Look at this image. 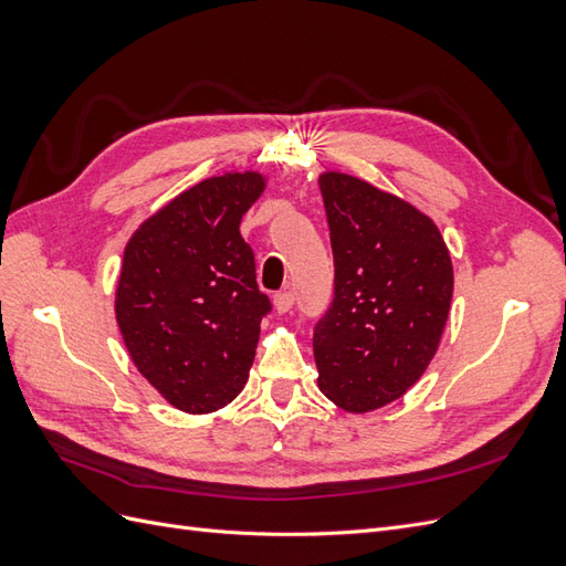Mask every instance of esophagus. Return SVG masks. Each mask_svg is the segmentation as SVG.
<instances>
[{"label": "esophagus", "instance_id": "obj_1", "mask_svg": "<svg viewBox=\"0 0 566 566\" xmlns=\"http://www.w3.org/2000/svg\"><path fill=\"white\" fill-rule=\"evenodd\" d=\"M293 304H295V297H293V293H279V295H273V310H276L279 314H287L290 310H293Z\"/></svg>", "mask_w": 566, "mask_h": 566}]
</instances>
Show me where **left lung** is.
I'll return each instance as SVG.
<instances>
[{
	"instance_id": "left-lung-1",
	"label": "left lung",
	"mask_w": 566,
	"mask_h": 566,
	"mask_svg": "<svg viewBox=\"0 0 566 566\" xmlns=\"http://www.w3.org/2000/svg\"><path fill=\"white\" fill-rule=\"evenodd\" d=\"M318 186L335 260V297L314 328L318 389L347 413H370L403 397L434 358L451 254L408 200L337 169Z\"/></svg>"
}]
</instances>
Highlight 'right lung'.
Wrapping results in <instances>:
<instances>
[{
	"instance_id": "add662e5",
	"label": "right lung",
	"mask_w": 566,
	"mask_h": 566,
	"mask_svg": "<svg viewBox=\"0 0 566 566\" xmlns=\"http://www.w3.org/2000/svg\"><path fill=\"white\" fill-rule=\"evenodd\" d=\"M266 181L254 169L205 179L127 241L117 328L136 370L184 413L224 408L248 382L271 302L256 287L241 219Z\"/></svg>"
}]
</instances>
